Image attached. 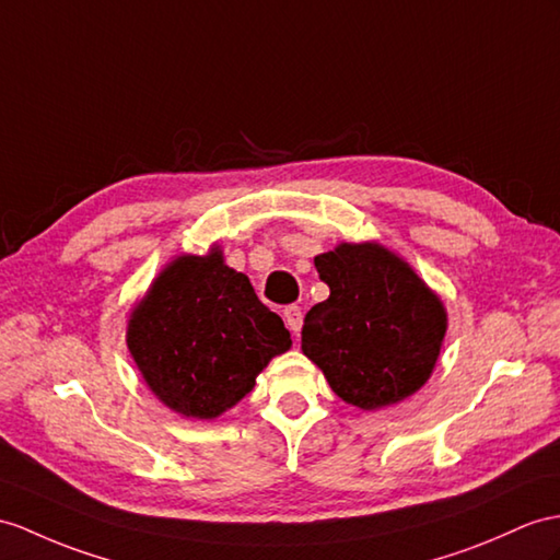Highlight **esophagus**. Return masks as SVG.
<instances>
[{"label": "esophagus", "mask_w": 560, "mask_h": 560, "mask_svg": "<svg viewBox=\"0 0 560 560\" xmlns=\"http://www.w3.org/2000/svg\"><path fill=\"white\" fill-rule=\"evenodd\" d=\"M302 323H304L302 308H299V306L284 308V325H288L294 335H299V330H302Z\"/></svg>", "instance_id": "obj_1"}]
</instances>
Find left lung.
Returning <instances> with one entry per match:
<instances>
[{"instance_id": "left-lung-1", "label": "left lung", "mask_w": 560, "mask_h": 560, "mask_svg": "<svg viewBox=\"0 0 560 560\" xmlns=\"http://www.w3.org/2000/svg\"><path fill=\"white\" fill-rule=\"evenodd\" d=\"M330 296L304 318L302 351L339 399L377 411L428 383L448 327L440 294L380 242L313 258Z\"/></svg>"}]
</instances>
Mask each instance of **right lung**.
<instances>
[{
  "mask_svg": "<svg viewBox=\"0 0 560 560\" xmlns=\"http://www.w3.org/2000/svg\"><path fill=\"white\" fill-rule=\"evenodd\" d=\"M126 342L163 406L213 420L247 397L292 337L213 244L209 254H180L163 266L130 311Z\"/></svg>",
  "mask_w": 560,
  "mask_h": 560,
  "instance_id": "1",
  "label": "right lung"
}]
</instances>
